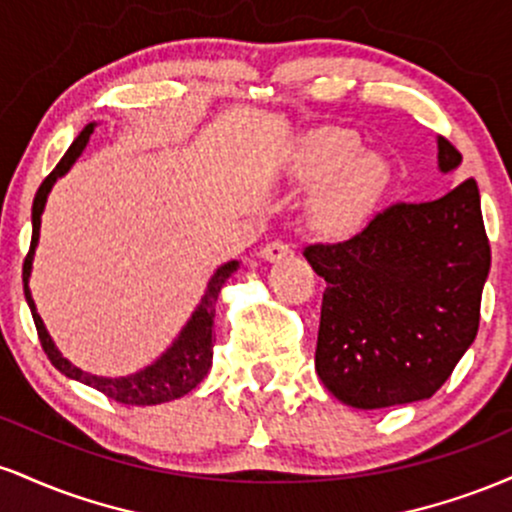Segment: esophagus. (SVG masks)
<instances>
[{
  "label": "esophagus",
  "instance_id": "1",
  "mask_svg": "<svg viewBox=\"0 0 512 512\" xmlns=\"http://www.w3.org/2000/svg\"><path fill=\"white\" fill-rule=\"evenodd\" d=\"M260 255L269 262H279V260H284V257L291 255V245H286L284 240H272V243L264 245V248L260 250Z\"/></svg>",
  "mask_w": 512,
  "mask_h": 512
}]
</instances>
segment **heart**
<instances>
[{
  "mask_svg": "<svg viewBox=\"0 0 512 512\" xmlns=\"http://www.w3.org/2000/svg\"><path fill=\"white\" fill-rule=\"evenodd\" d=\"M358 154L361 142L346 129H325L305 144L298 178L313 185L327 182L310 207V219L322 236L339 238L354 231L383 190V161Z\"/></svg>",
  "mask_w": 512,
  "mask_h": 512,
  "instance_id": "b5f03b06",
  "label": "heart"
}]
</instances>
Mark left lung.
Masks as SVG:
<instances>
[{"label": "left lung", "mask_w": 512, "mask_h": 512, "mask_svg": "<svg viewBox=\"0 0 512 512\" xmlns=\"http://www.w3.org/2000/svg\"><path fill=\"white\" fill-rule=\"evenodd\" d=\"M438 163H462L445 137ZM303 255L327 281L315 349L327 390L356 409L436 395L477 337L491 267L474 178L433 202L390 204L356 236Z\"/></svg>", "instance_id": "obj_1"}]
</instances>
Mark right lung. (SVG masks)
<instances>
[{
    "instance_id": "1",
    "label": "right lung",
    "mask_w": 512,
    "mask_h": 512,
    "mask_svg": "<svg viewBox=\"0 0 512 512\" xmlns=\"http://www.w3.org/2000/svg\"><path fill=\"white\" fill-rule=\"evenodd\" d=\"M93 134V125H88L79 137L74 139V144L69 146L67 154L62 156V161L57 163L55 170L43 180V185L38 187L33 199V236H31V248H28L26 260H23V293H26L28 308H31L35 330H38V339L43 344V351L48 354L60 373L67 375V378L81 380V383L96 387L101 390L105 397L115 399V402L122 404H137V407H144V404H161L170 402V399H178L187 395L190 390L202 383L204 375L209 373L211 358H214V342L216 337L211 334V327H214V313H216V301H219V293L223 281L228 279L233 272H236L238 262H228L223 267L216 269V274L211 276L207 293H204L202 303L197 305V310L192 313L190 322L185 325V330L178 334L173 346L158 358L156 363H151L149 368L139 370V373L127 375V378H98V375L84 373L81 368L72 366L67 358H62L60 351L52 344L48 330H45L43 320H40L38 310H35V303L31 298V291H28V276H31V262H33V250L35 243H38L40 233V214L45 209V199H48V192L52 190V182H55L60 175L67 173L72 168V163L81 156L84 146L88 144V137Z\"/></svg>"
}]
</instances>
